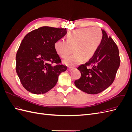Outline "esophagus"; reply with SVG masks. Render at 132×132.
<instances>
[{"label": "esophagus", "mask_w": 132, "mask_h": 132, "mask_svg": "<svg viewBox=\"0 0 132 132\" xmlns=\"http://www.w3.org/2000/svg\"><path fill=\"white\" fill-rule=\"evenodd\" d=\"M73 69H74L73 68H70V67H69L68 68V70H69V71H70V70H73Z\"/></svg>", "instance_id": "esophagus-1"}]
</instances>
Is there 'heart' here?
Listing matches in <instances>:
<instances>
[{
	"instance_id": "heart-1",
	"label": "heart",
	"mask_w": 132,
	"mask_h": 132,
	"mask_svg": "<svg viewBox=\"0 0 132 132\" xmlns=\"http://www.w3.org/2000/svg\"><path fill=\"white\" fill-rule=\"evenodd\" d=\"M67 40L59 39L54 44L60 57L65 58L73 52L75 53L64 60V63L74 67L83 60L88 61L95 54L102 41V32L97 27L73 30L67 34Z\"/></svg>"
}]
</instances>
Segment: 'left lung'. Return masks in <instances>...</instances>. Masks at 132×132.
Returning a JSON list of instances; mask_svg holds the SVG:
<instances>
[{"label":"left lung","instance_id":"8db88e82","mask_svg":"<svg viewBox=\"0 0 132 132\" xmlns=\"http://www.w3.org/2000/svg\"><path fill=\"white\" fill-rule=\"evenodd\" d=\"M102 39L93 58L80 65L81 77L74 81L79 89L89 94L100 93L113 83L120 65L117 46L106 32L102 30ZM93 65L91 69L87 68Z\"/></svg>","mask_w":132,"mask_h":132}]
</instances>
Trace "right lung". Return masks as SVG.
<instances>
[{
	"label": "right lung",
	"mask_w": 132,
	"mask_h": 132,
	"mask_svg": "<svg viewBox=\"0 0 132 132\" xmlns=\"http://www.w3.org/2000/svg\"><path fill=\"white\" fill-rule=\"evenodd\" d=\"M67 29L43 26L23 38L16 56V71L24 88L34 94H45L55 86L58 77L67 70L54 44L67 34ZM56 63L57 65L53 66Z\"/></svg>",
	"instance_id": "right-lung-1"
}]
</instances>
